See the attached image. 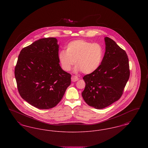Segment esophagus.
Instances as JSON below:
<instances>
[{
  "label": "esophagus",
  "instance_id": "1",
  "mask_svg": "<svg viewBox=\"0 0 148 148\" xmlns=\"http://www.w3.org/2000/svg\"><path fill=\"white\" fill-rule=\"evenodd\" d=\"M79 80V78L77 77V76H75V75H73L71 77V81L73 82H77Z\"/></svg>",
  "mask_w": 148,
  "mask_h": 148
}]
</instances>
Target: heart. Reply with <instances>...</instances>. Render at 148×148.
Returning a JSON list of instances; mask_svg holds the SVG:
<instances>
[{
	"mask_svg": "<svg viewBox=\"0 0 148 148\" xmlns=\"http://www.w3.org/2000/svg\"><path fill=\"white\" fill-rule=\"evenodd\" d=\"M103 57V49L100 44L83 39L69 42L66 47L65 51H60L58 54L64 71H71L74 62L75 71H81L83 74H90L98 69Z\"/></svg>",
	"mask_w": 148,
	"mask_h": 148,
	"instance_id": "heart-1",
	"label": "heart"
}]
</instances>
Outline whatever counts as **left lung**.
<instances>
[{
    "instance_id": "8db88e82",
    "label": "left lung",
    "mask_w": 148,
    "mask_h": 148,
    "mask_svg": "<svg viewBox=\"0 0 148 148\" xmlns=\"http://www.w3.org/2000/svg\"><path fill=\"white\" fill-rule=\"evenodd\" d=\"M106 53L96 71L83 77L85 83L82 95L88 106L101 109L122 96L130 77L129 59L124 50L106 37Z\"/></svg>"
}]
</instances>
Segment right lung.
Returning <instances> with one entry per match:
<instances>
[{"label":"right lung","instance_id":"add662e5","mask_svg":"<svg viewBox=\"0 0 148 148\" xmlns=\"http://www.w3.org/2000/svg\"><path fill=\"white\" fill-rule=\"evenodd\" d=\"M55 38L40 39L22 49L14 74L21 98L40 109L54 108L71 85V74L60 67Z\"/></svg>","mask_w":148,"mask_h":148}]
</instances>
